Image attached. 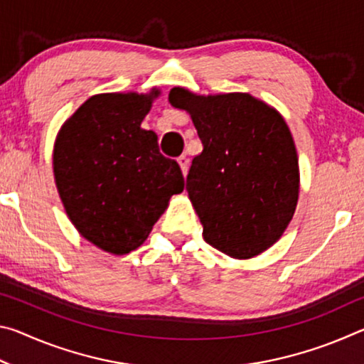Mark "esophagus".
<instances>
[{
	"label": "esophagus",
	"mask_w": 364,
	"mask_h": 364,
	"mask_svg": "<svg viewBox=\"0 0 364 364\" xmlns=\"http://www.w3.org/2000/svg\"><path fill=\"white\" fill-rule=\"evenodd\" d=\"M178 164H180V167L183 170V175L186 176L188 168H189V159L186 156H180V157H178Z\"/></svg>",
	"instance_id": "34e87169"
}]
</instances>
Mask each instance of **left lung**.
I'll return each mask as SVG.
<instances>
[{
  "mask_svg": "<svg viewBox=\"0 0 364 364\" xmlns=\"http://www.w3.org/2000/svg\"><path fill=\"white\" fill-rule=\"evenodd\" d=\"M168 101L191 115L204 144L186 189L205 242L237 260L260 255L299 200V157L284 117L249 93L204 96L175 86Z\"/></svg>",
  "mask_w": 364,
  "mask_h": 364,
  "instance_id": "8db88e82",
  "label": "left lung"
}]
</instances>
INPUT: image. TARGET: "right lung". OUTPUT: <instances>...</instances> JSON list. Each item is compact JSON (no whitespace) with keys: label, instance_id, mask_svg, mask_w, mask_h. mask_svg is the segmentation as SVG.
<instances>
[{"label":"right lung","instance_id":"1","mask_svg":"<svg viewBox=\"0 0 364 364\" xmlns=\"http://www.w3.org/2000/svg\"><path fill=\"white\" fill-rule=\"evenodd\" d=\"M159 96V88L91 96L54 143V180L67 217L109 254L138 249L170 197L184 189L180 165L160 154L156 133L141 128Z\"/></svg>","mask_w":364,"mask_h":364}]
</instances>
